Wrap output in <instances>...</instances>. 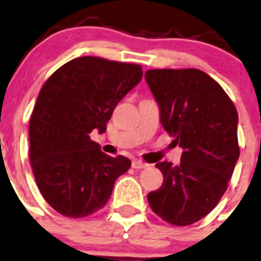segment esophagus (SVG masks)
Instances as JSON below:
<instances>
[{
    "mask_svg": "<svg viewBox=\"0 0 261 261\" xmlns=\"http://www.w3.org/2000/svg\"><path fill=\"white\" fill-rule=\"evenodd\" d=\"M131 166H133V169H145V167H148L147 164H144V162H142V161H139V160H135L133 161V164H131Z\"/></svg>",
    "mask_w": 261,
    "mask_h": 261,
    "instance_id": "esophagus-1",
    "label": "esophagus"
}]
</instances>
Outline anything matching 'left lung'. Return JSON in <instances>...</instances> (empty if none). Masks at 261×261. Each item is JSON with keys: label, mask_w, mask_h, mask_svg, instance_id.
Here are the masks:
<instances>
[{"label": "left lung", "mask_w": 261, "mask_h": 261, "mask_svg": "<svg viewBox=\"0 0 261 261\" xmlns=\"http://www.w3.org/2000/svg\"><path fill=\"white\" fill-rule=\"evenodd\" d=\"M145 81L160 121L182 148L180 164L155 165L164 175L149 206L174 225H191L215 207L228 188L238 157V113L223 87L199 69H150Z\"/></svg>", "instance_id": "8db88e82"}]
</instances>
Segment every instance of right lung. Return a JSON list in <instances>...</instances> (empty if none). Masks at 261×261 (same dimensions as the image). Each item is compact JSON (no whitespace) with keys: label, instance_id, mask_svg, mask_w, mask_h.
<instances>
[{"label":"right lung","instance_id":"obj_1","mask_svg":"<svg viewBox=\"0 0 261 261\" xmlns=\"http://www.w3.org/2000/svg\"><path fill=\"white\" fill-rule=\"evenodd\" d=\"M142 77L138 64L82 57L62 65L41 89L29 121V160L41 194L62 215L100 210L130 169L128 158L103 153L90 134L106 133L118 101Z\"/></svg>","mask_w":261,"mask_h":261}]
</instances>
